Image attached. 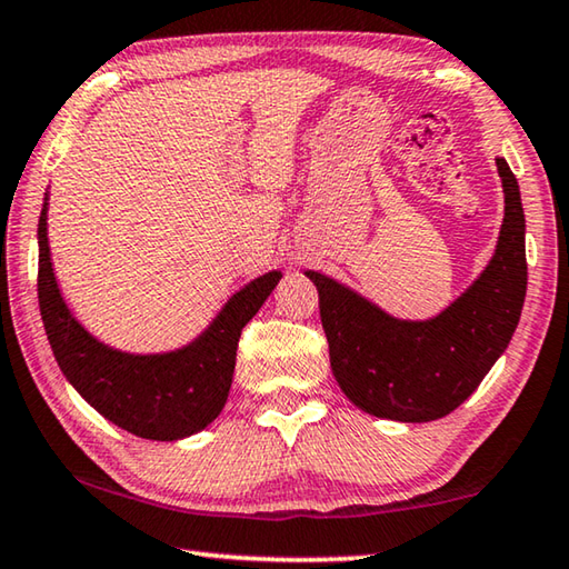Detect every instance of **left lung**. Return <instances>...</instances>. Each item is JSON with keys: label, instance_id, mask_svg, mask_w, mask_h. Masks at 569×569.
Returning a JSON list of instances; mask_svg holds the SVG:
<instances>
[{"label": "left lung", "instance_id": "8db88e82", "mask_svg": "<svg viewBox=\"0 0 569 569\" xmlns=\"http://www.w3.org/2000/svg\"><path fill=\"white\" fill-rule=\"evenodd\" d=\"M505 219L495 254L467 290L427 320H400L352 287L305 269L320 292L330 365L347 400L367 415L432 422L457 410L500 360L527 292L520 184L497 157Z\"/></svg>", "mask_w": 569, "mask_h": 569}]
</instances>
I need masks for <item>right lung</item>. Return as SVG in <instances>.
<instances>
[{
	"mask_svg": "<svg viewBox=\"0 0 569 569\" xmlns=\"http://www.w3.org/2000/svg\"><path fill=\"white\" fill-rule=\"evenodd\" d=\"M49 192L37 224L39 312L54 360L87 405L144 440L174 442L212 425L229 397L237 342L277 287L272 269L229 297L192 342L169 352H124L87 330L59 290L47 237Z\"/></svg>",
	"mask_w": 569,
	"mask_h": 569,
	"instance_id": "add662e5",
	"label": "right lung"
}]
</instances>
